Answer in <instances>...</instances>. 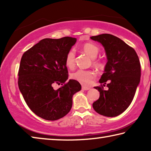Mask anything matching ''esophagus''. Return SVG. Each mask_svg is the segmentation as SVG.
<instances>
[{
    "label": "esophagus",
    "instance_id": "34e87169",
    "mask_svg": "<svg viewBox=\"0 0 151 151\" xmlns=\"http://www.w3.org/2000/svg\"><path fill=\"white\" fill-rule=\"evenodd\" d=\"M90 88H91V87H89V86H84V85L82 86V89H83V91H88Z\"/></svg>",
    "mask_w": 151,
    "mask_h": 151
}]
</instances>
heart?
I'll return each instance as SVG.
<instances>
[{"mask_svg":"<svg viewBox=\"0 0 151 151\" xmlns=\"http://www.w3.org/2000/svg\"><path fill=\"white\" fill-rule=\"evenodd\" d=\"M83 48L85 52L93 58V66L97 69L102 70L105 67V64L103 60L96 57L100 52V48L98 46L93 43H86L83 45ZM76 51L74 48H70L68 51L65 58V64L68 68H73L75 65ZM95 74L92 70L78 69L71 75V77L74 80L77 81L83 85H88L94 78Z\"/></svg>","mask_w":151,"mask_h":151,"instance_id":"obj_1","label":"heart"}]
</instances>
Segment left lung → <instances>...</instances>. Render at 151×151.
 <instances>
[{
  "mask_svg": "<svg viewBox=\"0 0 151 151\" xmlns=\"http://www.w3.org/2000/svg\"><path fill=\"white\" fill-rule=\"evenodd\" d=\"M91 39L103 45L108 59L99 81L103 85L94 87L100 92V96L93 103V109L101 115L118 116L131 104L140 83L139 57L133 48L115 36L102 34ZM106 84L109 89L104 91Z\"/></svg>",
  "mask_w": 151,
  "mask_h": 151,
  "instance_id": "8db88e82",
  "label": "left lung"
}]
</instances>
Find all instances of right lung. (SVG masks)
<instances>
[{"mask_svg":"<svg viewBox=\"0 0 151 151\" xmlns=\"http://www.w3.org/2000/svg\"><path fill=\"white\" fill-rule=\"evenodd\" d=\"M76 42V38L69 37L45 39L22 55L18 85L28 106L40 118H63L70 111L73 94L81 91L77 81L66 82V55ZM55 84L63 86L55 90Z\"/></svg>","mask_w":151,"mask_h":151,"instance_id":"1","label":"right lung"}]
</instances>
